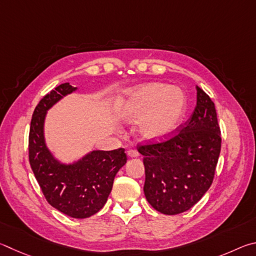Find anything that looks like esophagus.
<instances>
[{
  "label": "esophagus",
  "mask_w": 256,
  "mask_h": 256,
  "mask_svg": "<svg viewBox=\"0 0 256 256\" xmlns=\"http://www.w3.org/2000/svg\"><path fill=\"white\" fill-rule=\"evenodd\" d=\"M127 155L129 158H138V156H140V153H138L136 150H127Z\"/></svg>",
  "instance_id": "obj_1"
}]
</instances>
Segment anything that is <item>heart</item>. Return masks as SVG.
I'll list each match as a JSON object with an SVG mask.
<instances>
[{
    "label": "heart",
    "mask_w": 256,
    "mask_h": 256,
    "mask_svg": "<svg viewBox=\"0 0 256 256\" xmlns=\"http://www.w3.org/2000/svg\"><path fill=\"white\" fill-rule=\"evenodd\" d=\"M186 111V98L178 88L150 83L130 90L120 106V116L130 124H140L146 140L162 142L176 130Z\"/></svg>",
    "instance_id": "1"
}]
</instances>
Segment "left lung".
Segmentation results:
<instances>
[{
    "label": "left lung",
    "instance_id": "left-lung-1",
    "mask_svg": "<svg viewBox=\"0 0 256 256\" xmlns=\"http://www.w3.org/2000/svg\"><path fill=\"white\" fill-rule=\"evenodd\" d=\"M144 156L145 196L164 214L194 207L212 186L222 148L214 103L196 86V106L191 118L163 142L138 144Z\"/></svg>",
    "mask_w": 256,
    "mask_h": 256
}]
</instances>
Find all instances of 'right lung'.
I'll return each mask as SVG.
<instances>
[{"label": "right lung", "instance_id": "right-lung-1", "mask_svg": "<svg viewBox=\"0 0 256 256\" xmlns=\"http://www.w3.org/2000/svg\"><path fill=\"white\" fill-rule=\"evenodd\" d=\"M75 90L70 83L58 85L36 106L29 132V162L48 204L72 218L83 219L106 204L127 155L124 148L93 150L70 165L54 158L44 144V116L49 108Z\"/></svg>", "mask_w": 256, "mask_h": 256}]
</instances>
